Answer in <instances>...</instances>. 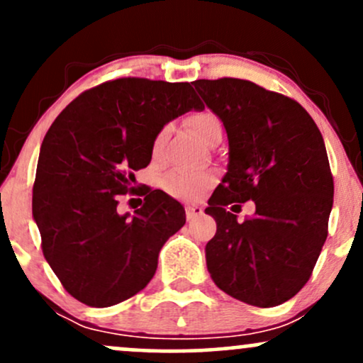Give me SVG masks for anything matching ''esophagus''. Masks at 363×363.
<instances>
[{
	"label": "esophagus",
	"instance_id": "34e87169",
	"mask_svg": "<svg viewBox=\"0 0 363 363\" xmlns=\"http://www.w3.org/2000/svg\"><path fill=\"white\" fill-rule=\"evenodd\" d=\"M203 215V208L201 206H187L186 208V218L187 220H194L196 216Z\"/></svg>",
	"mask_w": 363,
	"mask_h": 363
}]
</instances>
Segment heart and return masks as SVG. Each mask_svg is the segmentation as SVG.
Segmentation results:
<instances>
[{"instance_id": "b5f03b06", "label": "heart", "mask_w": 363, "mask_h": 363, "mask_svg": "<svg viewBox=\"0 0 363 363\" xmlns=\"http://www.w3.org/2000/svg\"><path fill=\"white\" fill-rule=\"evenodd\" d=\"M187 128L191 129V133L198 140L205 141L211 133H215L216 129H222L220 126V121L215 114L211 112L203 111V112H194L189 118L186 119ZM162 143V135L155 140V152L160 148ZM213 184V176L210 172H186V170H174L169 176L164 179V189L167 191L170 196H176V198L182 199H194L199 194L205 193V191Z\"/></svg>"}]
</instances>
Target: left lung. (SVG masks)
<instances>
[{
  "label": "left lung",
  "instance_id": "left-lung-1",
  "mask_svg": "<svg viewBox=\"0 0 363 363\" xmlns=\"http://www.w3.org/2000/svg\"><path fill=\"white\" fill-rule=\"evenodd\" d=\"M194 89L228 138L227 174L205 210L216 222L208 272L237 301L280 306L309 281L328 237L335 184L323 135L301 104L252 82L196 80ZM245 201L257 213L239 223L226 206Z\"/></svg>",
  "mask_w": 363,
  "mask_h": 363
}]
</instances>
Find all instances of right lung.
Wrapping results in <instances>:
<instances>
[{"label":"right lung","instance_id":"right-lung-1","mask_svg":"<svg viewBox=\"0 0 363 363\" xmlns=\"http://www.w3.org/2000/svg\"><path fill=\"white\" fill-rule=\"evenodd\" d=\"M193 109L205 107L189 83L118 78L78 95L45 133L32 215L45 261L77 301L116 306L153 278L186 211L164 191H136L135 172L162 128ZM128 192L145 196L133 217L117 213Z\"/></svg>","mask_w":363,"mask_h":363}]
</instances>
